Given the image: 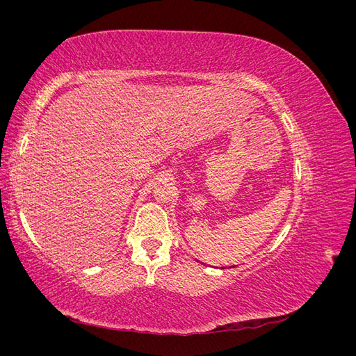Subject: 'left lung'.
<instances>
[{"mask_svg":"<svg viewBox=\"0 0 356 356\" xmlns=\"http://www.w3.org/2000/svg\"><path fill=\"white\" fill-rule=\"evenodd\" d=\"M222 268H224V267H222Z\"/></svg>","mask_w":356,"mask_h":356,"instance_id":"obj_1","label":"left lung"}]
</instances>
